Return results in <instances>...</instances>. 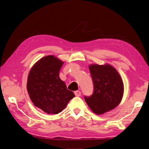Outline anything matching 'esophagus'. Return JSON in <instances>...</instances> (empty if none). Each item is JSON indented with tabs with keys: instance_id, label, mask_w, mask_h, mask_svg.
I'll use <instances>...</instances> for the list:
<instances>
[{
	"instance_id": "obj_1",
	"label": "esophagus",
	"mask_w": 149,
	"mask_h": 149,
	"mask_svg": "<svg viewBox=\"0 0 149 149\" xmlns=\"http://www.w3.org/2000/svg\"><path fill=\"white\" fill-rule=\"evenodd\" d=\"M74 94L76 96H80L81 94V91H74Z\"/></svg>"
}]
</instances>
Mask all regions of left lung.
Masks as SVG:
<instances>
[{
  "instance_id": "left-lung-1",
  "label": "left lung",
  "mask_w": 149,
  "mask_h": 149,
  "mask_svg": "<svg viewBox=\"0 0 149 149\" xmlns=\"http://www.w3.org/2000/svg\"><path fill=\"white\" fill-rule=\"evenodd\" d=\"M93 83V93L84 96L91 109L102 114L114 109L120 103L124 92V85L119 74L109 65L89 66Z\"/></svg>"
}]
</instances>
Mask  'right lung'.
Returning <instances> with one entry per match:
<instances>
[{"label": "right lung", "instance_id": "1", "mask_svg": "<svg viewBox=\"0 0 149 149\" xmlns=\"http://www.w3.org/2000/svg\"><path fill=\"white\" fill-rule=\"evenodd\" d=\"M64 63L52 55L45 56L33 65L27 80V91L34 105L48 114H58L74 97L60 78Z\"/></svg>", "mask_w": 149, "mask_h": 149}]
</instances>
